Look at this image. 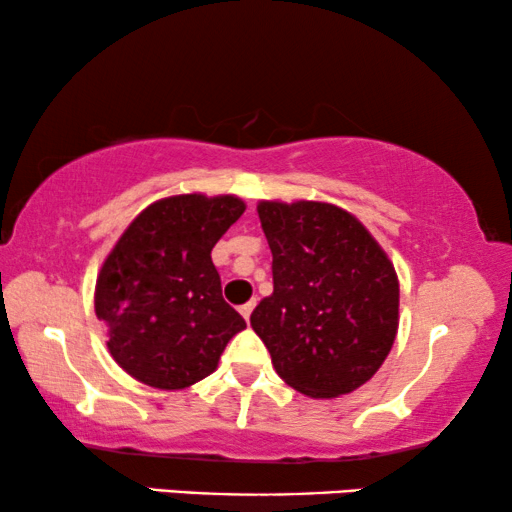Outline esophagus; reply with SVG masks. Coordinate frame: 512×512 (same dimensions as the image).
Returning a JSON list of instances; mask_svg holds the SVG:
<instances>
[{"label":"esophagus","mask_w":512,"mask_h":512,"mask_svg":"<svg viewBox=\"0 0 512 512\" xmlns=\"http://www.w3.org/2000/svg\"><path fill=\"white\" fill-rule=\"evenodd\" d=\"M254 307H256V300H251V303H247V305H242L240 307V314L244 319L249 321V317H251V312H254Z\"/></svg>","instance_id":"34e87169"}]
</instances>
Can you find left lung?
<instances>
[{
  "instance_id": "8db88e82",
  "label": "left lung",
  "mask_w": 512,
  "mask_h": 512,
  "mask_svg": "<svg viewBox=\"0 0 512 512\" xmlns=\"http://www.w3.org/2000/svg\"><path fill=\"white\" fill-rule=\"evenodd\" d=\"M272 296L251 328L300 394H349L377 373L398 331L394 265L366 228L326 202H261Z\"/></svg>"
}]
</instances>
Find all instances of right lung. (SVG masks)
Returning a JSON list of instances; mask_svg holds the SVG:
<instances>
[{"label":"right lung","instance_id":"obj_1","mask_svg":"<svg viewBox=\"0 0 512 512\" xmlns=\"http://www.w3.org/2000/svg\"><path fill=\"white\" fill-rule=\"evenodd\" d=\"M233 195H177L153 202L104 261L95 314L107 347L135 380L184 389L214 373L228 340L247 328L223 300L212 249L240 219Z\"/></svg>","mask_w":512,"mask_h":512}]
</instances>
